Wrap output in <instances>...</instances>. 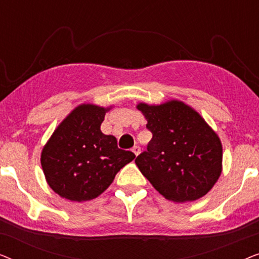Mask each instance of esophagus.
<instances>
[{
    "label": "esophagus",
    "mask_w": 259,
    "mask_h": 259,
    "mask_svg": "<svg viewBox=\"0 0 259 259\" xmlns=\"http://www.w3.org/2000/svg\"><path fill=\"white\" fill-rule=\"evenodd\" d=\"M132 151H133V153L136 154V155H139L140 152H141V148H140L139 146H134V147L132 148Z\"/></svg>",
    "instance_id": "1"
}]
</instances>
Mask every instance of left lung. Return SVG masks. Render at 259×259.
I'll return each mask as SVG.
<instances>
[{
  "label": "left lung",
  "instance_id": "8db88e82",
  "mask_svg": "<svg viewBox=\"0 0 259 259\" xmlns=\"http://www.w3.org/2000/svg\"><path fill=\"white\" fill-rule=\"evenodd\" d=\"M137 108L152 132L147 151L136 159L140 172L166 199L197 200L222 173L223 147L217 133L198 112L179 100Z\"/></svg>",
  "mask_w": 259,
  "mask_h": 259
}]
</instances>
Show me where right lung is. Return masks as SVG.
Wrapping results in <instances>:
<instances>
[{"instance_id":"add662e5","label":"right lung","mask_w":259,"mask_h":259,"mask_svg":"<svg viewBox=\"0 0 259 259\" xmlns=\"http://www.w3.org/2000/svg\"><path fill=\"white\" fill-rule=\"evenodd\" d=\"M111 107L82 104L56 127L41 153V166L51 189L72 201L97 198L115 175L136 158L120 150L115 137L100 126Z\"/></svg>"}]
</instances>
